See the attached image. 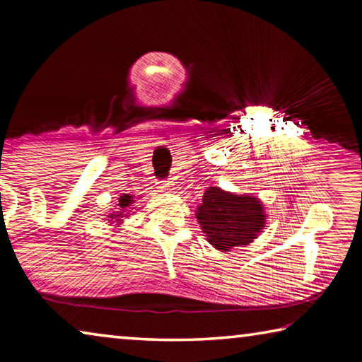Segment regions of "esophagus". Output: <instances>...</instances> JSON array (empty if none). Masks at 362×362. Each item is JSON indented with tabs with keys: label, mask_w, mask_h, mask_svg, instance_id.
<instances>
[{
	"label": "esophagus",
	"mask_w": 362,
	"mask_h": 362,
	"mask_svg": "<svg viewBox=\"0 0 362 362\" xmlns=\"http://www.w3.org/2000/svg\"><path fill=\"white\" fill-rule=\"evenodd\" d=\"M174 183L170 180H164V182H158V188L159 192H169V189H173Z\"/></svg>",
	"instance_id": "1"
}]
</instances>
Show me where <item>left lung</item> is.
Wrapping results in <instances>:
<instances>
[{
    "label": "left lung",
    "instance_id": "8db88e82",
    "mask_svg": "<svg viewBox=\"0 0 362 362\" xmlns=\"http://www.w3.org/2000/svg\"><path fill=\"white\" fill-rule=\"evenodd\" d=\"M196 218L214 247L228 252L233 247L247 246L265 226L267 216L259 198L250 194H233L218 187L204 192L203 204Z\"/></svg>",
    "mask_w": 362,
    "mask_h": 362
}]
</instances>
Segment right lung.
<instances>
[{
  "mask_svg": "<svg viewBox=\"0 0 362 362\" xmlns=\"http://www.w3.org/2000/svg\"><path fill=\"white\" fill-rule=\"evenodd\" d=\"M134 204V198L131 194H121V198H119V203H118V211L116 212H113V214H110V216H107L108 217V220L110 222H115V223H121V220H122V217H126L127 214H124L126 211H127V207H131Z\"/></svg>",
  "mask_w": 362,
  "mask_h": 362,
  "instance_id": "obj_1",
  "label": "right lung"
}]
</instances>
